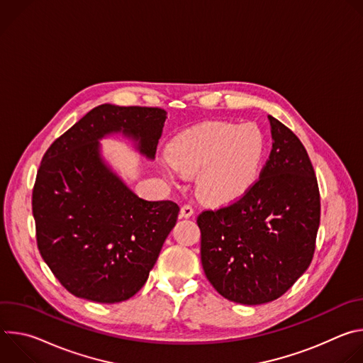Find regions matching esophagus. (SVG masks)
I'll use <instances>...</instances> for the list:
<instances>
[{
  "label": "esophagus",
  "instance_id": "34e87169",
  "mask_svg": "<svg viewBox=\"0 0 363 363\" xmlns=\"http://www.w3.org/2000/svg\"><path fill=\"white\" fill-rule=\"evenodd\" d=\"M181 216H182L184 218L192 217V216H194V208H192V206L188 205V203L182 205V206H181Z\"/></svg>",
  "mask_w": 363,
  "mask_h": 363
}]
</instances>
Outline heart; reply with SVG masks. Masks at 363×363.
<instances>
[{
    "mask_svg": "<svg viewBox=\"0 0 363 363\" xmlns=\"http://www.w3.org/2000/svg\"><path fill=\"white\" fill-rule=\"evenodd\" d=\"M266 153L263 132L252 123L205 122L179 133L164 169L169 177L198 172V194L210 202L242 196L260 175Z\"/></svg>",
    "mask_w": 363,
    "mask_h": 363,
    "instance_id": "1",
    "label": "heart"
}]
</instances>
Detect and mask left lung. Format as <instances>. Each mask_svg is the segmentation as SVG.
Masks as SVG:
<instances>
[{"instance_id": "left-lung-1", "label": "left lung", "mask_w": 363, "mask_h": 363, "mask_svg": "<svg viewBox=\"0 0 363 363\" xmlns=\"http://www.w3.org/2000/svg\"><path fill=\"white\" fill-rule=\"evenodd\" d=\"M269 121L273 147L260 178L234 202L196 218L206 279L223 297L250 306L279 298L307 270L320 224L306 147L280 121Z\"/></svg>"}]
</instances>
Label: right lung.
<instances>
[{
	"instance_id": "1",
	"label": "right lung",
	"mask_w": 363,
	"mask_h": 363,
	"mask_svg": "<svg viewBox=\"0 0 363 363\" xmlns=\"http://www.w3.org/2000/svg\"><path fill=\"white\" fill-rule=\"evenodd\" d=\"M165 119L160 108L100 105L44 153L31 199L37 247L76 297L128 300L157 263L179 206L133 194L103 162L97 140L122 132L153 160Z\"/></svg>"
}]
</instances>
